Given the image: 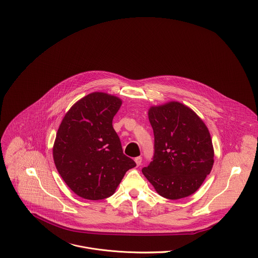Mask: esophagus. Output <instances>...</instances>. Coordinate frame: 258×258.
I'll list each match as a JSON object with an SVG mask.
<instances>
[{"mask_svg":"<svg viewBox=\"0 0 258 258\" xmlns=\"http://www.w3.org/2000/svg\"><path fill=\"white\" fill-rule=\"evenodd\" d=\"M134 161H135V163H136L137 166H140L141 163H142V157H140V156H139V157H136Z\"/></svg>","mask_w":258,"mask_h":258,"instance_id":"esophagus-1","label":"esophagus"}]
</instances>
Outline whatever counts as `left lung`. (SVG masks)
Returning a JSON list of instances; mask_svg holds the SVG:
<instances>
[{
	"label": "left lung",
	"mask_w": 258,
	"mask_h": 258,
	"mask_svg": "<svg viewBox=\"0 0 258 258\" xmlns=\"http://www.w3.org/2000/svg\"><path fill=\"white\" fill-rule=\"evenodd\" d=\"M153 161L142 172L156 191L169 200L196 192L214 166V146L205 122L178 101L151 106Z\"/></svg>",
	"instance_id": "1"
}]
</instances>
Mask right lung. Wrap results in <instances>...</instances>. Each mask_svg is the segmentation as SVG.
<instances>
[{
    "label": "right lung",
    "mask_w": 258,
    "mask_h": 258,
    "mask_svg": "<svg viewBox=\"0 0 258 258\" xmlns=\"http://www.w3.org/2000/svg\"><path fill=\"white\" fill-rule=\"evenodd\" d=\"M121 104L117 96L92 92L75 102L59 125L53 161L66 184L83 199L110 197L125 173L136 166L123 154L112 126Z\"/></svg>",
    "instance_id": "obj_1"
}]
</instances>
